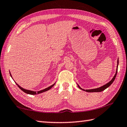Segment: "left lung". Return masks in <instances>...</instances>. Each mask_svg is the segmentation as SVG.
Listing matches in <instances>:
<instances>
[{
	"instance_id": "8db88e82",
	"label": "left lung",
	"mask_w": 127,
	"mask_h": 127,
	"mask_svg": "<svg viewBox=\"0 0 127 127\" xmlns=\"http://www.w3.org/2000/svg\"><path fill=\"white\" fill-rule=\"evenodd\" d=\"M118 63H119V61H118V59L117 60V68H116V73L115 74V76H113V77L112 78V79L111 80V81L108 82L107 83H106L105 85H102V87H100L99 88H95V89H86L85 90L84 89H82L81 87H80L79 85L77 84V85H78V87L80 89L84 90L85 92H89V93H92V92H102L103 90H105L106 88H107L108 87H109L110 85L112 84V83L113 82V81H115V79L116 78V75H117V69H118Z\"/></svg>"
}]
</instances>
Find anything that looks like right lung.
I'll return each instance as SVG.
<instances>
[{
  "mask_svg": "<svg viewBox=\"0 0 127 127\" xmlns=\"http://www.w3.org/2000/svg\"><path fill=\"white\" fill-rule=\"evenodd\" d=\"M10 76H11V77H12V76H11V73H10ZM12 79H13V78H12ZM15 83H16V82H15ZM55 83H56V82H55ZM55 83H54V84H53V85H50V87L46 88H45V89H43V90H40V91H38V92H34V91H32V90L25 89H24V88H22L21 87H20L19 84L16 83V84H17V86L19 87V88H20L21 90H22L23 92H25V93H26V94H30V95H36V94H40V93H44V92H46V91H48V90H50V89L51 88H52V87L54 86V85H55Z\"/></svg>",
  "mask_w": 127,
  "mask_h": 127,
  "instance_id": "add662e5",
  "label": "right lung"
}]
</instances>
